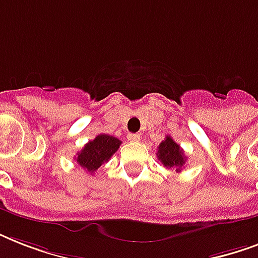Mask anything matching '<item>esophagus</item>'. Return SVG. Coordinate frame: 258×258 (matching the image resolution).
Wrapping results in <instances>:
<instances>
[{"label":"esophagus","instance_id":"obj_1","mask_svg":"<svg viewBox=\"0 0 258 258\" xmlns=\"http://www.w3.org/2000/svg\"><path fill=\"white\" fill-rule=\"evenodd\" d=\"M127 139H128L130 142H139L141 141V135H139V134H128V135H127Z\"/></svg>","mask_w":258,"mask_h":258}]
</instances>
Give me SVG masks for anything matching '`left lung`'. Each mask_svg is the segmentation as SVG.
<instances>
[{
    "mask_svg": "<svg viewBox=\"0 0 258 258\" xmlns=\"http://www.w3.org/2000/svg\"><path fill=\"white\" fill-rule=\"evenodd\" d=\"M157 157L166 169H175L176 171H180L186 163L183 150L180 149V146L175 143L170 135H167L165 141L159 145Z\"/></svg>",
    "mask_w": 258,
    "mask_h": 258,
    "instance_id": "8db88e82",
    "label": "left lung"
}]
</instances>
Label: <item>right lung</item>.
<instances>
[{"label":"right lung","instance_id":"1","mask_svg":"<svg viewBox=\"0 0 258 258\" xmlns=\"http://www.w3.org/2000/svg\"><path fill=\"white\" fill-rule=\"evenodd\" d=\"M121 142L115 137L100 134L93 141H89L84 149L78 153V157L75 158L79 165L87 171H96L103 163L109 161V158L116 153Z\"/></svg>","mask_w":258,"mask_h":258}]
</instances>
